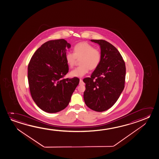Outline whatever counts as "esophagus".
<instances>
[{
  "label": "esophagus",
  "instance_id": "1",
  "mask_svg": "<svg viewBox=\"0 0 159 159\" xmlns=\"http://www.w3.org/2000/svg\"><path fill=\"white\" fill-rule=\"evenodd\" d=\"M83 84V80H82V79H80V84Z\"/></svg>",
  "mask_w": 159,
  "mask_h": 159
}]
</instances>
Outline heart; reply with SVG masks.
<instances>
[{"label":"heart","mask_w":159,"mask_h":159,"mask_svg":"<svg viewBox=\"0 0 159 159\" xmlns=\"http://www.w3.org/2000/svg\"><path fill=\"white\" fill-rule=\"evenodd\" d=\"M65 60L67 65L72 68L77 61H80V66L74 69L70 72L73 77L81 78L89 72L94 70L98 67L102 60L101 51L94 48L90 43L83 41L77 43L73 48V53L66 54Z\"/></svg>","instance_id":"1"}]
</instances>
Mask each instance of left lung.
<instances>
[{"label":"left lung","instance_id":"1","mask_svg":"<svg viewBox=\"0 0 159 159\" xmlns=\"http://www.w3.org/2000/svg\"><path fill=\"white\" fill-rule=\"evenodd\" d=\"M100 45L102 60L91 77L83 79L86 90L83 97L89 108L103 111L116 103L123 91L125 64L118 50L103 40H91Z\"/></svg>","mask_w":159,"mask_h":159}]
</instances>
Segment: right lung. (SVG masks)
<instances>
[{
    "instance_id": "1",
    "label": "right lung",
    "mask_w": 159,
    "mask_h": 159,
    "mask_svg": "<svg viewBox=\"0 0 159 159\" xmlns=\"http://www.w3.org/2000/svg\"><path fill=\"white\" fill-rule=\"evenodd\" d=\"M70 48L63 39L48 41L36 51L29 63L31 95L36 105L46 112L57 113L65 108L80 82L77 77L64 78L69 70L66 50Z\"/></svg>"
}]
</instances>
